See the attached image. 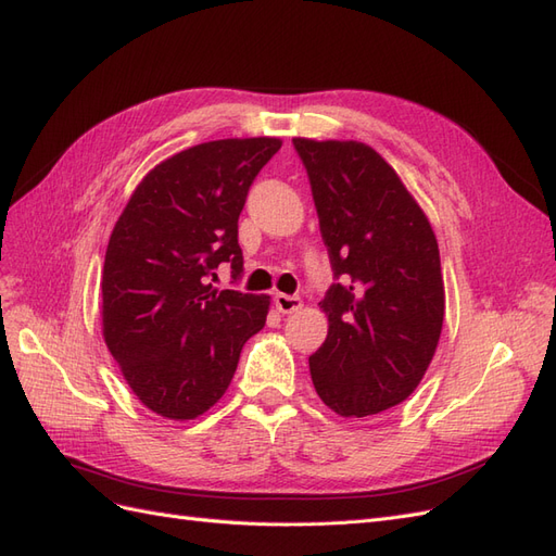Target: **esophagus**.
<instances>
[{
  "instance_id": "obj_1",
  "label": "esophagus",
  "mask_w": 556,
  "mask_h": 556,
  "mask_svg": "<svg viewBox=\"0 0 556 556\" xmlns=\"http://www.w3.org/2000/svg\"><path fill=\"white\" fill-rule=\"evenodd\" d=\"M274 304H276V311H278V313L290 315V313H296V311L301 308V299L278 292V294L274 296Z\"/></svg>"
}]
</instances>
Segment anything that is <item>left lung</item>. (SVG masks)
Returning <instances> with one entry per match:
<instances>
[{
	"instance_id": "8db88e82",
	"label": "left lung",
	"mask_w": 556,
	"mask_h": 556,
	"mask_svg": "<svg viewBox=\"0 0 556 556\" xmlns=\"http://www.w3.org/2000/svg\"><path fill=\"white\" fill-rule=\"evenodd\" d=\"M336 282L327 339L308 357L317 396L341 417L399 406L439 348L445 288L429 217L399 174L359 141L294 139Z\"/></svg>"
}]
</instances>
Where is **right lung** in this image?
Returning a JSON list of instances; mask_svg holds the SVG:
<instances>
[{
    "label": "right lung",
    "instance_id": "add662e5",
    "mask_svg": "<svg viewBox=\"0 0 556 556\" xmlns=\"http://www.w3.org/2000/svg\"><path fill=\"white\" fill-rule=\"evenodd\" d=\"M282 141L220 139L166 157L131 192L102 274V331L131 392L166 419L215 406L268 296L213 288L215 268L243 271L239 215Z\"/></svg>",
    "mask_w": 556,
    "mask_h": 556
}]
</instances>
